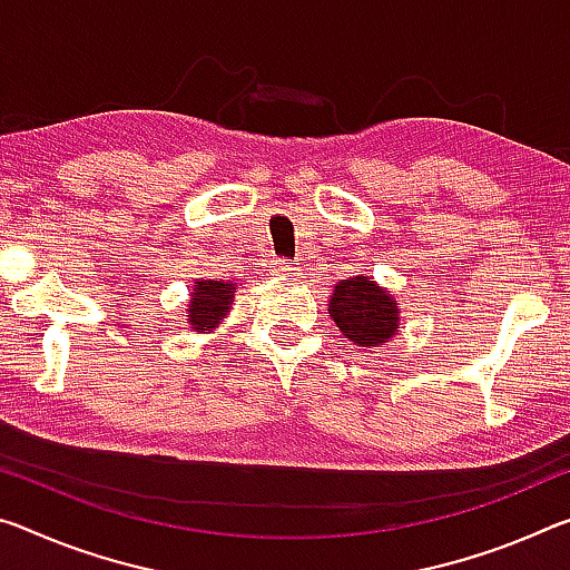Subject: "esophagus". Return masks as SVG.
<instances>
[{"instance_id":"esophagus-1","label":"esophagus","mask_w":570,"mask_h":570,"mask_svg":"<svg viewBox=\"0 0 570 570\" xmlns=\"http://www.w3.org/2000/svg\"><path fill=\"white\" fill-rule=\"evenodd\" d=\"M296 271V266L292 264V261H274V264H271V274L274 276H292Z\"/></svg>"}]
</instances>
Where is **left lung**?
Returning a JSON list of instances; mask_svg holds the SVG:
<instances>
[{
	"label": "left lung",
	"mask_w": 570,
	"mask_h": 570,
	"mask_svg": "<svg viewBox=\"0 0 570 570\" xmlns=\"http://www.w3.org/2000/svg\"><path fill=\"white\" fill-rule=\"evenodd\" d=\"M327 312L340 332L357 347H381L401 332L395 296L363 274L334 284Z\"/></svg>",
	"instance_id": "8db88e82"
}]
</instances>
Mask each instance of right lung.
<instances>
[{
    "instance_id": "1",
    "label": "right lung",
    "mask_w": 570,
    "mask_h": 570,
    "mask_svg": "<svg viewBox=\"0 0 570 570\" xmlns=\"http://www.w3.org/2000/svg\"><path fill=\"white\" fill-rule=\"evenodd\" d=\"M236 299V284L230 278H197L187 302V324L189 332H213L220 327L225 314L230 312V304Z\"/></svg>"
}]
</instances>
